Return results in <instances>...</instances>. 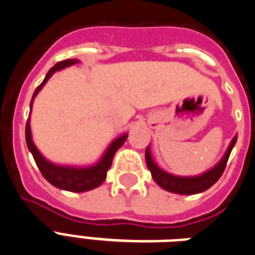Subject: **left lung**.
Returning <instances> with one entry per match:
<instances>
[{
  "label": "left lung",
  "mask_w": 255,
  "mask_h": 255,
  "mask_svg": "<svg viewBox=\"0 0 255 255\" xmlns=\"http://www.w3.org/2000/svg\"><path fill=\"white\" fill-rule=\"evenodd\" d=\"M237 139H238V136L235 135L231 143H230V146H228L227 151L224 152L223 158L212 169H209V170H207L203 174L193 175V177H181V175H174L167 173V171L161 169L154 162L148 146L146 148L147 167H148V170L151 171L154 181L161 186L162 189L171 192V193H177V195H196V193H201V192L209 189L222 177L224 169H226V165H227L228 156L233 151L234 146L237 143Z\"/></svg>",
  "instance_id": "left-lung-1"
}]
</instances>
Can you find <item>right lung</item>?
Returning <instances> with one entry per match:
<instances>
[{
    "instance_id": "add662e5",
    "label": "right lung",
    "mask_w": 255,
    "mask_h": 255,
    "mask_svg": "<svg viewBox=\"0 0 255 255\" xmlns=\"http://www.w3.org/2000/svg\"><path fill=\"white\" fill-rule=\"evenodd\" d=\"M78 63V59H66L62 62H58L54 67H51L50 71L47 73L46 78L43 80L39 86L35 90V93L32 96L31 104L29 108L32 109V104L33 100L37 96V93L40 92L41 88L46 85V82L51 78V75L54 74L55 71L69 67L71 65ZM31 115V112H29ZM31 119L28 118L27 126H25V140H27L28 150L32 152L33 159L36 162L39 170L43 174V177L46 178L51 185H54L55 188L59 189L69 190V192H75V193H82V192H88L94 188H97L103 184L105 178H107V173H108L109 167L112 165L113 156L116 154L119 148L124 144L126 139H127L128 133H123L120 136H118L108 146V148L105 150L103 156L100 158L99 162H96L94 165L90 166H66V165H55L52 162L47 161L44 156L41 155V152L37 150V147L35 146V143L32 140L31 133Z\"/></svg>"
}]
</instances>
